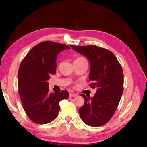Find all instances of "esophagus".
I'll list each match as a JSON object with an SVG mask.
<instances>
[{
  "mask_svg": "<svg viewBox=\"0 0 147 147\" xmlns=\"http://www.w3.org/2000/svg\"><path fill=\"white\" fill-rule=\"evenodd\" d=\"M77 94H75V93H70L69 94V96L70 97H75Z\"/></svg>",
  "mask_w": 147,
  "mask_h": 147,
  "instance_id": "1",
  "label": "esophagus"
}]
</instances>
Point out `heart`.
Returning a JSON list of instances; mask_svg holds the SVG:
<instances>
[{"mask_svg":"<svg viewBox=\"0 0 147 147\" xmlns=\"http://www.w3.org/2000/svg\"><path fill=\"white\" fill-rule=\"evenodd\" d=\"M78 61V60H86L85 57H84L83 56H79V57H77L76 59H75V61Z\"/></svg>","mask_w":147,"mask_h":147,"instance_id":"1","label":"heart"}]
</instances>
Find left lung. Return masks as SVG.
Returning <instances> with one entry per match:
<instances>
[{
  "label": "left lung",
  "instance_id": "1",
  "mask_svg": "<svg viewBox=\"0 0 147 147\" xmlns=\"http://www.w3.org/2000/svg\"><path fill=\"white\" fill-rule=\"evenodd\" d=\"M74 50L86 56L90 62L89 86L97 90L94 97L81 94L84 104L79 109L83 121L92 127L106 124L116 111L123 92L122 67L113 53L96 45L75 46Z\"/></svg>",
  "mask_w": 147,
  "mask_h": 147
}]
</instances>
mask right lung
I'll return each mask as SVG.
<instances>
[{"label":"right lung","mask_w":147,"mask_h":147,"mask_svg":"<svg viewBox=\"0 0 147 147\" xmlns=\"http://www.w3.org/2000/svg\"><path fill=\"white\" fill-rule=\"evenodd\" d=\"M65 44L45 41L34 46L20 64L18 80V92L26 115L39 124L53 121L60 110L59 102L67 99V91L49 92L48 80L56 73L57 56L70 49Z\"/></svg>","instance_id":"right-lung-1"}]
</instances>
